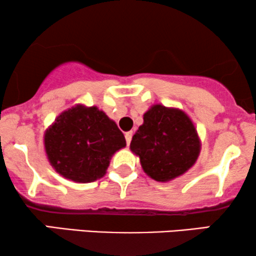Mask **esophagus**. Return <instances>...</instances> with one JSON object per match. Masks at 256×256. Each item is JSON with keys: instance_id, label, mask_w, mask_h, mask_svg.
<instances>
[{"instance_id": "esophagus-1", "label": "esophagus", "mask_w": 256, "mask_h": 256, "mask_svg": "<svg viewBox=\"0 0 256 256\" xmlns=\"http://www.w3.org/2000/svg\"><path fill=\"white\" fill-rule=\"evenodd\" d=\"M124 138H126V142H127V144H129V143H130V141H132V132H126V134H124Z\"/></svg>"}]
</instances>
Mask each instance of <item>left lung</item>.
Masks as SVG:
<instances>
[{"instance_id":"1","label":"left lung","mask_w":256,"mask_h":256,"mask_svg":"<svg viewBox=\"0 0 256 256\" xmlns=\"http://www.w3.org/2000/svg\"><path fill=\"white\" fill-rule=\"evenodd\" d=\"M130 150L143 171L157 182H168L190 169L200 152V140L191 118L178 108L154 104L132 136Z\"/></svg>"}]
</instances>
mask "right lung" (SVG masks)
Listing matches in <instances>:
<instances>
[{
	"label": "right lung",
	"instance_id": "obj_1",
	"mask_svg": "<svg viewBox=\"0 0 256 256\" xmlns=\"http://www.w3.org/2000/svg\"><path fill=\"white\" fill-rule=\"evenodd\" d=\"M44 146L59 174L76 183H90L106 174L112 156L124 148L126 138L99 108L76 104L46 129Z\"/></svg>",
	"mask_w": 256,
	"mask_h": 256
}]
</instances>
